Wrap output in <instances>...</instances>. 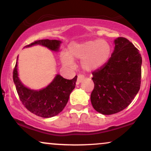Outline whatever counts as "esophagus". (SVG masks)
Returning a JSON list of instances; mask_svg holds the SVG:
<instances>
[{"instance_id": "esophagus-1", "label": "esophagus", "mask_w": 151, "mask_h": 151, "mask_svg": "<svg viewBox=\"0 0 151 151\" xmlns=\"http://www.w3.org/2000/svg\"><path fill=\"white\" fill-rule=\"evenodd\" d=\"M84 79V76L83 75H81V74H79V75H78V77H77V84H80V83L82 81L83 79Z\"/></svg>"}]
</instances>
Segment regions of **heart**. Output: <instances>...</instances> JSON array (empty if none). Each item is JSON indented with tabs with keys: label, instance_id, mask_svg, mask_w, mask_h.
Masks as SVG:
<instances>
[{
	"label": "heart",
	"instance_id": "heart-1",
	"mask_svg": "<svg viewBox=\"0 0 151 151\" xmlns=\"http://www.w3.org/2000/svg\"><path fill=\"white\" fill-rule=\"evenodd\" d=\"M67 52L60 55L62 65L72 67L73 60H81L82 70L91 72L106 64L111 54V47L105 40H91L70 43Z\"/></svg>",
	"mask_w": 151,
	"mask_h": 151
}]
</instances>
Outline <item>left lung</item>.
Masks as SVG:
<instances>
[{
    "mask_svg": "<svg viewBox=\"0 0 151 151\" xmlns=\"http://www.w3.org/2000/svg\"><path fill=\"white\" fill-rule=\"evenodd\" d=\"M114 50L104 66L92 73L94 89L91 94L93 109L104 115L124 110L141 86L142 58L129 40H114Z\"/></svg>",
    "mask_w": 151,
    "mask_h": 151,
    "instance_id": "8db88e82",
    "label": "left lung"
}]
</instances>
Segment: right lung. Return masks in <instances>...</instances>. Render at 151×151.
<instances>
[{
  "instance_id": "right-lung-1",
  "label": "right lung",
  "mask_w": 151,
  "mask_h": 151,
  "mask_svg": "<svg viewBox=\"0 0 151 151\" xmlns=\"http://www.w3.org/2000/svg\"><path fill=\"white\" fill-rule=\"evenodd\" d=\"M61 43L62 41L58 40H40L25 47L41 45L58 52ZM18 59V56L13 71V81L22 104L32 114L42 118H51L60 114L67 105L70 93L75 88L77 76L70 80L58 74L45 87L39 90L30 89L24 85L19 78Z\"/></svg>"
}]
</instances>
